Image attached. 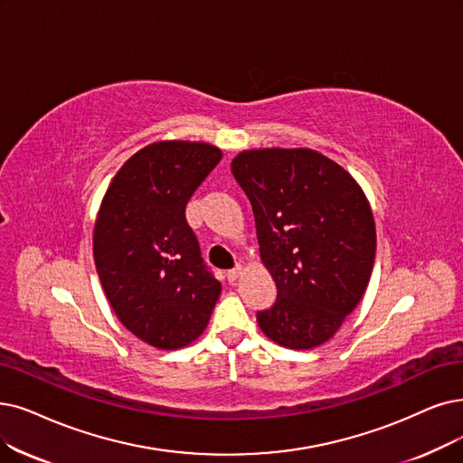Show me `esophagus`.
<instances>
[{
    "instance_id": "34e87169",
    "label": "esophagus",
    "mask_w": 463,
    "mask_h": 463,
    "mask_svg": "<svg viewBox=\"0 0 463 463\" xmlns=\"http://www.w3.org/2000/svg\"><path fill=\"white\" fill-rule=\"evenodd\" d=\"M241 273H243V268L241 266H237V268H233V269H230L228 273H226V277H228V281L230 283H235L239 277H241Z\"/></svg>"
}]
</instances>
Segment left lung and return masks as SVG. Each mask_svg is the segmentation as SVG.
<instances>
[{
  "instance_id": "obj_1",
  "label": "left lung",
  "mask_w": 463,
  "mask_h": 463,
  "mask_svg": "<svg viewBox=\"0 0 463 463\" xmlns=\"http://www.w3.org/2000/svg\"><path fill=\"white\" fill-rule=\"evenodd\" d=\"M232 173L250 201L262 264L277 285L275 304L256 313L258 326L288 349L323 345L371 281V203L342 165L309 147L243 150Z\"/></svg>"
}]
</instances>
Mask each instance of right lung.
Segmentation results:
<instances>
[{"instance_id": "1", "label": "right lung", "mask_w": 463, "mask_h": 463, "mask_svg": "<svg viewBox=\"0 0 463 463\" xmlns=\"http://www.w3.org/2000/svg\"><path fill=\"white\" fill-rule=\"evenodd\" d=\"M220 159L207 142L147 144L123 163L100 203L92 254L104 294L123 326L157 349L197 340L222 290L184 214Z\"/></svg>"}]
</instances>
